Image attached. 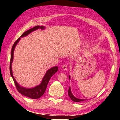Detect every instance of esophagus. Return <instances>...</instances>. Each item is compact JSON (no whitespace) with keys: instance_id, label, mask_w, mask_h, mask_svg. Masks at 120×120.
<instances>
[{"instance_id":"34e87169","label":"esophagus","mask_w":120,"mask_h":120,"mask_svg":"<svg viewBox=\"0 0 120 120\" xmlns=\"http://www.w3.org/2000/svg\"><path fill=\"white\" fill-rule=\"evenodd\" d=\"M67 64H64L62 66V69L64 70H67Z\"/></svg>"}]
</instances>
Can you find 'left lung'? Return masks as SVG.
Wrapping results in <instances>:
<instances>
[{"label":"left lung","mask_w":120,"mask_h":120,"mask_svg":"<svg viewBox=\"0 0 120 120\" xmlns=\"http://www.w3.org/2000/svg\"><path fill=\"white\" fill-rule=\"evenodd\" d=\"M69 78L70 79V76L69 77ZM68 95L70 97V98H71V99L72 101H75V102H80V101H86V99H78L76 98V97H75L74 95L72 94V93L71 92V89H70V87H69V90H68Z\"/></svg>","instance_id":"obj_1"}]
</instances>
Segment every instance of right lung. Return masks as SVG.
I'll use <instances>...</instances> for the list:
<instances>
[{"mask_svg":"<svg viewBox=\"0 0 120 120\" xmlns=\"http://www.w3.org/2000/svg\"><path fill=\"white\" fill-rule=\"evenodd\" d=\"M39 28H40L42 30H43L44 28H45V27L42 26H36L33 28H31V29L28 30V31L24 32V33L21 36V37L19 38L16 41L15 43H14L13 46H12L11 56V61H10V67H9L10 74H11V76L13 79L14 82H15V85L16 86V89H17L18 92H19V93H21V94L23 95L26 97H30V98H31L32 99L39 98L40 97H41L42 95L44 94L50 78H51V77L54 74H55L56 72H57L58 69V67L57 66L51 68L47 71V72H46L45 76H44L43 77V79H42V81L41 83V84L32 88H24L23 87H21V86H19V84L16 82L15 78H14L13 73H12L11 64L12 62H13V54H14V49H15V46L16 45V44H17L18 43V42H19L21 38L24 37V36L27 35L28 34H29L30 33H31L32 32L35 31V30H36Z\"/></svg>","mask_w":120,"mask_h":120,"instance_id":"right-lung-1","label":"right lung"}]
</instances>
